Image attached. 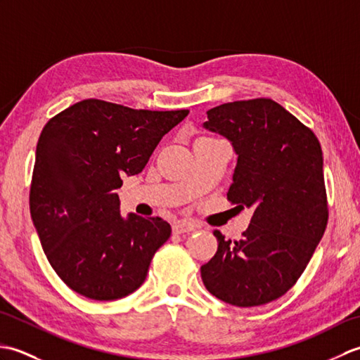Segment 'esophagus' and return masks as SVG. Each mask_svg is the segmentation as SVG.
I'll return each mask as SVG.
<instances>
[{
    "label": "esophagus",
    "instance_id": "1",
    "mask_svg": "<svg viewBox=\"0 0 360 360\" xmlns=\"http://www.w3.org/2000/svg\"><path fill=\"white\" fill-rule=\"evenodd\" d=\"M196 226L193 223H190V221H178V223L173 224V232L174 233H188L195 231Z\"/></svg>",
    "mask_w": 360,
    "mask_h": 360
}]
</instances>
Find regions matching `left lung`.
<instances>
[{
  "instance_id": "8db88e82",
  "label": "left lung",
  "mask_w": 360,
  "mask_h": 360,
  "mask_svg": "<svg viewBox=\"0 0 360 360\" xmlns=\"http://www.w3.org/2000/svg\"><path fill=\"white\" fill-rule=\"evenodd\" d=\"M204 127L238 155L227 200L254 210L238 241L213 231L218 250L201 266L204 286L240 308L285 295L300 278L328 223L323 155L317 136L271 98L207 111Z\"/></svg>"
}]
</instances>
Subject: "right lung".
Returning <instances> with one entry per match:
<instances>
[{
    "label": "right lung",
    "instance_id": "1",
    "mask_svg": "<svg viewBox=\"0 0 360 360\" xmlns=\"http://www.w3.org/2000/svg\"><path fill=\"white\" fill-rule=\"evenodd\" d=\"M188 110L151 111L86 98L44 125L30 182V217L52 269L93 300L139 288L170 238L162 218L120 217L122 176L147 165L159 141Z\"/></svg>",
    "mask_w": 360,
    "mask_h": 360
}]
</instances>
